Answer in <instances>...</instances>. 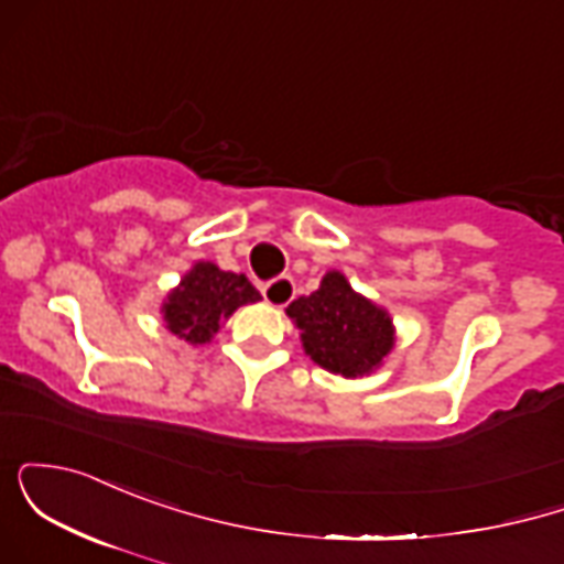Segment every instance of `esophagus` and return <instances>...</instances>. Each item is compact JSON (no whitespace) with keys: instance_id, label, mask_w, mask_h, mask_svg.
<instances>
[{"instance_id":"34e87169","label":"esophagus","mask_w":564,"mask_h":564,"mask_svg":"<svg viewBox=\"0 0 564 564\" xmlns=\"http://www.w3.org/2000/svg\"><path fill=\"white\" fill-rule=\"evenodd\" d=\"M262 296L264 302L273 304V307H286V304L294 300V281H291V275L273 278V281L262 283Z\"/></svg>"}]
</instances>
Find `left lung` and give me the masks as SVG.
I'll use <instances>...</instances> for the list:
<instances>
[{"label":"left lung","instance_id":"8db88e82","mask_svg":"<svg viewBox=\"0 0 564 564\" xmlns=\"http://www.w3.org/2000/svg\"><path fill=\"white\" fill-rule=\"evenodd\" d=\"M302 332L304 352L341 377L368 373L392 349V323L384 310L355 294L341 273H328L321 289L289 304Z\"/></svg>","mask_w":564,"mask_h":564}]
</instances>
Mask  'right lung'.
Returning <instances> with one entry per match:
<instances>
[{"label":"right lung","instance_id":"right-lung-1","mask_svg":"<svg viewBox=\"0 0 564 564\" xmlns=\"http://www.w3.org/2000/svg\"><path fill=\"white\" fill-rule=\"evenodd\" d=\"M260 300V291L246 275L225 273L217 264L198 262L170 294L164 318L172 334L191 345H204L219 328V321L232 315L241 304Z\"/></svg>","mask_w":564,"mask_h":564}]
</instances>
